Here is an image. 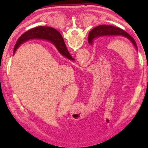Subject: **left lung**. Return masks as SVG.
Masks as SVG:
<instances>
[{"label": "left lung", "instance_id": "obj_1", "mask_svg": "<svg viewBox=\"0 0 148 148\" xmlns=\"http://www.w3.org/2000/svg\"><path fill=\"white\" fill-rule=\"evenodd\" d=\"M90 36L88 38V42L90 44L93 43V39L97 37L102 36H122L127 39H129L130 41L133 43L134 46L137 49V44L135 40L131 36H130L125 30H122L117 27L111 26V25H99L94 28L90 31Z\"/></svg>", "mask_w": 148, "mask_h": 148}]
</instances>
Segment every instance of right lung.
<instances>
[{"label": "right lung", "instance_id": "right-lung-1", "mask_svg": "<svg viewBox=\"0 0 148 148\" xmlns=\"http://www.w3.org/2000/svg\"><path fill=\"white\" fill-rule=\"evenodd\" d=\"M34 38H42L51 40L54 42L56 48L61 54L69 59L74 60L70 53L66 48L64 40L62 35L57 30L49 27H38L27 31L20 37L14 46V51H15L21 44L29 39Z\"/></svg>", "mask_w": 148, "mask_h": 148}]
</instances>
